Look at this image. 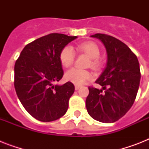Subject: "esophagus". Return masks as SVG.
<instances>
[{"mask_svg": "<svg viewBox=\"0 0 149 149\" xmlns=\"http://www.w3.org/2000/svg\"><path fill=\"white\" fill-rule=\"evenodd\" d=\"M80 87H81V86H79V85H75V90H77H77H79Z\"/></svg>", "mask_w": 149, "mask_h": 149, "instance_id": "1", "label": "esophagus"}]
</instances>
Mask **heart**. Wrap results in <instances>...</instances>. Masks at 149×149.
<instances>
[{
    "label": "heart",
    "instance_id": "b5f03b06",
    "mask_svg": "<svg viewBox=\"0 0 149 149\" xmlns=\"http://www.w3.org/2000/svg\"><path fill=\"white\" fill-rule=\"evenodd\" d=\"M77 50L83 52L88 55L91 58V66L94 69H97L100 66L101 62L100 60L99 56L100 55V50L97 44L91 42H86L81 43L77 46ZM76 54L71 46L67 45L61 50L59 54V58L62 65L65 67H70L74 63ZM65 79L72 82L77 85H82L86 83L91 77V72L88 70H83L79 68L74 67L68 70L65 74Z\"/></svg>",
    "mask_w": 149,
    "mask_h": 149
}]
</instances>
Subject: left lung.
I'll return each mask as SVG.
<instances>
[{
    "label": "left lung",
    "mask_w": 149,
    "mask_h": 149,
    "mask_svg": "<svg viewBox=\"0 0 149 149\" xmlns=\"http://www.w3.org/2000/svg\"><path fill=\"white\" fill-rule=\"evenodd\" d=\"M91 37L104 44L107 63L96 80L102 89L89 86L86 110L94 120L115 122L129 111L136 98L141 79L139 60L125 43L114 37L99 33Z\"/></svg>",
    "instance_id": "left-lung-1"
}]
</instances>
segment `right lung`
<instances>
[{
  "label": "right lung",
  "mask_w": 149,
  "mask_h": 149,
  "mask_svg": "<svg viewBox=\"0 0 149 149\" xmlns=\"http://www.w3.org/2000/svg\"><path fill=\"white\" fill-rule=\"evenodd\" d=\"M77 38L52 33L23 49L15 65V88L24 109L37 120L49 122L67 111L74 85H55L63 76L61 50Z\"/></svg>",
  "instance_id": "obj_1"
}]
</instances>
